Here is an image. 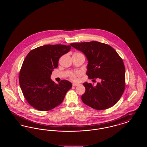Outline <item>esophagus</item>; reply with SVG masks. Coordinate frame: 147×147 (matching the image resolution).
Segmentation results:
<instances>
[{
	"instance_id": "esophagus-1",
	"label": "esophagus",
	"mask_w": 147,
	"mask_h": 147,
	"mask_svg": "<svg viewBox=\"0 0 147 147\" xmlns=\"http://www.w3.org/2000/svg\"><path fill=\"white\" fill-rule=\"evenodd\" d=\"M79 84H78V83H73V86H78L79 85Z\"/></svg>"
}]
</instances>
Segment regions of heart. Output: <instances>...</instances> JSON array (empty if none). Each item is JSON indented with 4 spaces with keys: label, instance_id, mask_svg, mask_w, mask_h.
<instances>
[{
    "label": "heart",
    "instance_id": "1",
    "mask_svg": "<svg viewBox=\"0 0 147 147\" xmlns=\"http://www.w3.org/2000/svg\"><path fill=\"white\" fill-rule=\"evenodd\" d=\"M79 74V73H73L71 74L70 76V79L73 80H76L77 79V76H78Z\"/></svg>",
    "mask_w": 147,
    "mask_h": 147
}]
</instances>
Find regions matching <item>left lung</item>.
<instances>
[{"mask_svg": "<svg viewBox=\"0 0 147 147\" xmlns=\"http://www.w3.org/2000/svg\"><path fill=\"white\" fill-rule=\"evenodd\" d=\"M70 45L86 56L89 78L101 80L95 86L87 82L83 83L85 92L82 96V101L99 110L115 105L125 88V68L122 58L112 47L103 43L91 41Z\"/></svg>", "mask_w": 147, "mask_h": 147, "instance_id": "obj_1", "label": "left lung"}]
</instances>
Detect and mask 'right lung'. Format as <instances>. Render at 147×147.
<instances>
[{"label": "right lung", "instance_id": "add662e5", "mask_svg": "<svg viewBox=\"0 0 147 147\" xmlns=\"http://www.w3.org/2000/svg\"><path fill=\"white\" fill-rule=\"evenodd\" d=\"M70 49V46L64 45H46L31 50L26 57L20 71L19 83L24 97L36 109L46 111L60 105L72 87L68 80L56 84L51 79L59 58Z\"/></svg>", "mask_w": 147, "mask_h": 147}]
</instances>
